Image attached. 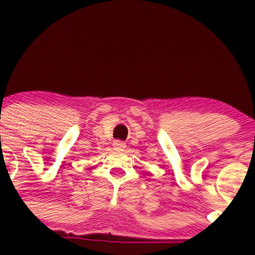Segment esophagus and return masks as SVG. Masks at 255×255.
Wrapping results in <instances>:
<instances>
[{"label":"esophagus","instance_id":"obj_1","mask_svg":"<svg viewBox=\"0 0 255 255\" xmlns=\"http://www.w3.org/2000/svg\"><path fill=\"white\" fill-rule=\"evenodd\" d=\"M113 146L116 147V148L125 149L126 147H127V144H126L125 142H123V141H114V142H113Z\"/></svg>","mask_w":255,"mask_h":255}]
</instances>
